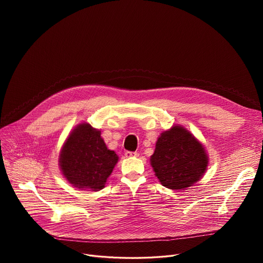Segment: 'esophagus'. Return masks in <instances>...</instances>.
Returning a JSON list of instances; mask_svg holds the SVG:
<instances>
[{"label":"esophagus","mask_w":263,"mask_h":263,"mask_svg":"<svg viewBox=\"0 0 263 263\" xmlns=\"http://www.w3.org/2000/svg\"><path fill=\"white\" fill-rule=\"evenodd\" d=\"M126 157L127 158H133V157H139L140 154L137 153V151H126Z\"/></svg>","instance_id":"obj_1"}]
</instances>
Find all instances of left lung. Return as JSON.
Listing matches in <instances>:
<instances>
[{"instance_id":"8db88e82","label":"left lung","mask_w":263,"mask_h":263,"mask_svg":"<svg viewBox=\"0 0 263 263\" xmlns=\"http://www.w3.org/2000/svg\"><path fill=\"white\" fill-rule=\"evenodd\" d=\"M150 161L162 185L171 190L193 185L208 166V157L202 145L179 126L161 134Z\"/></svg>"}]
</instances>
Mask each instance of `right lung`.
Listing matches in <instances>:
<instances>
[{"label":"right lung","mask_w":263,"mask_h":263,"mask_svg":"<svg viewBox=\"0 0 263 263\" xmlns=\"http://www.w3.org/2000/svg\"><path fill=\"white\" fill-rule=\"evenodd\" d=\"M118 161L108 150L99 130L88 123L78 126L67 139L60 158L63 175L73 186L99 191Z\"/></svg>","instance_id":"1"}]
</instances>
